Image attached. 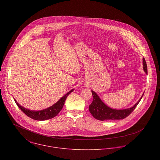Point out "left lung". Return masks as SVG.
I'll return each mask as SVG.
<instances>
[{
  "instance_id": "8db88e82",
  "label": "left lung",
  "mask_w": 160,
  "mask_h": 160,
  "mask_svg": "<svg viewBox=\"0 0 160 160\" xmlns=\"http://www.w3.org/2000/svg\"><path fill=\"white\" fill-rule=\"evenodd\" d=\"M143 68L144 72L148 73V67L146 60L143 58ZM93 96L92 102L89 105V111L92 114V115L97 120L104 121V120H123L127 117L130 113L134 110L136 106L138 105L141 98L138 101L133 107L126 109H114L107 106L99 98L98 94L92 90Z\"/></svg>"
}]
</instances>
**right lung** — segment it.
I'll list each match as a JSON object with an SVG mask.
<instances>
[{
	"mask_svg": "<svg viewBox=\"0 0 160 160\" xmlns=\"http://www.w3.org/2000/svg\"><path fill=\"white\" fill-rule=\"evenodd\" d=\"M73 90L74 89L71 90L70 92H68L65 96H64L62 98H61L56 104H54L52 106H51L47 109H45L41 110V111H32V110L26 109L25 108L20 106L17 102V101L14 99V101L16 103L17 106L19 108V109L28 117H30L33 120H35L43 121V120L51 119L58 115V114L62 109V108L64 106V104L66 99V98L72 92H73Z\"/></svg>",
	"mask_w": 160,
	"mask_h": 160,
	"instance_id": "add662e5",
	"label": "right lung"
}]
</instances>
